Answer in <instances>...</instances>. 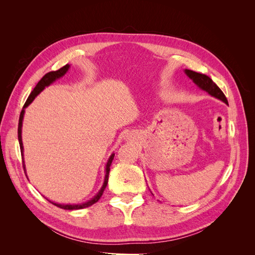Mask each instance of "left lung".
<instances>
[{
  "label": "left lung",
  "mask_w": 255,
  "mask_h": 255,
  "mask_svg": "<svg viewBox=\"0 0 255 255\" xmlns=\"http://www.w3.org/2000/svg\"><path fill=\"white\" fill-rule=\"evenodd\" d=\"M185 73L187 74V76L190 80L194 81V83L199 88H201L202 90L206 91L207 94H210L212 97L217 98V99L221 100L222 102L228 104V100H227L225 94H223L221 89L212 81L210 76H207L202 73L195 72L192 70H188V69H185Z\"/></svg>",
  "instance_id": "left-lung-1"
}]
</instances>
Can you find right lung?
Segmentation results:
<instances>
[{
  "label": "right lung",
  "mask_w": 255,
  "mask_h": 255,
  "mask_svg": "<svg viewBox=\"0 0 255 255\" xmlns=\"http://www.w3.org/2000/svg\"><path fill=\"white\" fill-rule=\"evenodd\" d=\"M69 68H70V66H69V65H66V66H64L63 68L58 69V70H56V71H51V72H49V73L45 74V75L43 76V78H42L39 82H38V84L36 85V87L34 88V90H33L32 92H30V95L28 96V98H27V100H26V102H25L24 106H23V110H22V112H21V114H20V118H19V126H18V139H19V143H20V150H21V155H22V160H23V169H24L25 174H26V170H25L24 159H23V143H22V136H21V133H22V121H23V116H24V112H25V111H24V109H26V107L34 101V99H35L38 95H39L40 92H41L45 87L50 86V85H51L53 82H55L57 79L61 78V76H64V75L67 73V71L69 70ZM114 156H115V154L113 153L112 155L110 156L109 160H107L106 168H105L106 173H105V179H104L103 186L101 187V189H100V191L98 192V194H97L94 198H92L91 200H89L88 202L81 203V204H59V203H54V202L50 201V200H49V201H50L52 204L56 205L57 207L63 208V210H69V211H73V210H82V208L91 206L92 204H95L96 202H98V201H99V199L101 198V196L103 195V191H104L105 187L107 186V182H109V174H110V170H111V168H110V167H111V165H112V161H113V159H114Z\"/></svg>",
  "instance_id": "add662e5"
}]
</instances>
